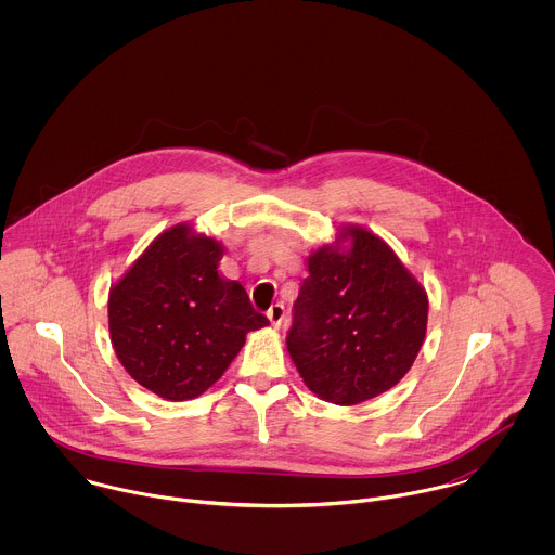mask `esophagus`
<instances>
[{
    "instance_id": "34e87169",
    "label": "esophagus",
    "mask_w": 555,
    "mask_h": 555,
    "mask_svg": "<svg viewBox=\"0 0 555 555\" xmlns=\"http://www.w3.org/2000/svg\"><path fill=\"white\" fill-rule=\"evenodd\" d=\"M267 317L271 320V324L278 328L282 322H284V317H286V310H284V306L282 304H273L271 308H269V312H267Z\"/></svg>"
}]
</instances>
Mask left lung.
<instances>
[{
	"instance_id": "obj_1",
	"label": "left lung",
	"mask_w": 555,
	"mask_h": 555,
	"mask_svg": "<svg viewBox=\"0 0 555 555\" xmlns=\"http://www.w3.org/2000/svg\"><path fill=\"white\" fill-rule=\"evenodd\" d=\"M350 249L322 245L308 260L288 352L320 399L354 405L396 387L427 328V295L383 238L344 229Z\"/></svg>"
}]
</instances>
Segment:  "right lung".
Wrapping results in <instances>:
<instances>
[{"mask_svg":"<svg viewBox=\"0 0 555 555\" xmlns=\"http://www.w3.org/2000/svg\"><path fill=\"white\" fill-rule=\"evenodd\" d=\"M222 245L179 224L162 233L111 288L108 328L126 372L156 396L205 393L245 333L267 326L238 282L222 280Z\"/></svg>","mask_w":555,"mask_h":555,"instance_id":"1","label":"right lung"}]
</instances>
